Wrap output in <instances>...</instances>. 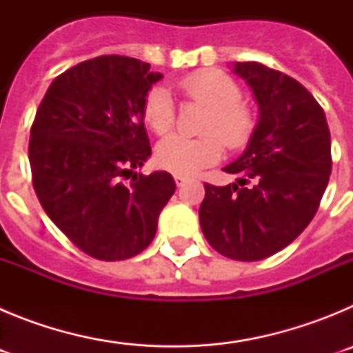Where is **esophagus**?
I'll return each mask as SVG.
<instances>
[{
	"mask_svg": "<svg viewBox=\"0 0 353 353\" xmlns=\"http://www.w3.org/2000/svg\"><path fill=\"white\" fill-rule=\"evenodd\" d=\"M174 182H176L179 187H182L187 182V176H183V174H174Z\"/></svg>",
	"mask_w": 353,
	"mask_h": 353,
	"instance_id": "obj_1",
	"label": "esophagus"
}]
</instances>
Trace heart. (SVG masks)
Listing matches in <instances>:
<instances>
[{
    "mask_svg": "<svg viewBox=\"0 0 353 353\" xmlns=\"http://www.w3.org/2000/svg\"><path fill=\"white\" fill-rule=\"evenodd\" d=\"M180 88L191 101L208 108L201 129L207 134L201 138H185L180 134L166 136L155 148V161L176 174H194L219 161L223 154L221 141L228 148L244 146L251 138L254 121L248 108L240 104L242 92L239 84L223 72L214 68L199 70L185 77ZM143 118L157 134L168 132L173 127V99L164 86H154L146 93Z\"/></svg>",
    "mask_w": 353,
    "mask_h": 353,
    "instance_id": "obj_1",
    "label": "heart"
}]
</instances>
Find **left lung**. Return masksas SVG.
I'll return each mask as SVG.
<instances>
[{
    "mask_svg": "<svg viewBox=\"0 0 353 353\" xmlns=\"http://www.w3.org/2000/svg\"><path fill=\"white\" fill-rule=\"evenodd\" d=\"M232 70L260 114L244 154L223 168L236 182L205 183L199 224L223 256L258 261L292 244L316 214L332 170L330 132L299 81L256 61H236Z\"/></svg>",
    "mask_w": 353,
    "mask_h": 353,
    "instance_id": "1",
    "label": "left lung"
}]
</instances>
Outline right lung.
<instances>
[{"label":"right lung","mask_w":353,"mask_h":353,"mask_svg":"<svg viewBox=\"0 0 353 353\" xmlns=\"http://www.w3.org/2000/svg\"><path fill=\"white\" fill-rule=\"evenodd\" d=\"M161 79L141 60L99 56L56 77L37 109L30 164L39 201L97 260L145 251L176 189L168 171L134 173L152 155L143 102Z\"/></svg>","instance_id":"1"}]
</instances>
